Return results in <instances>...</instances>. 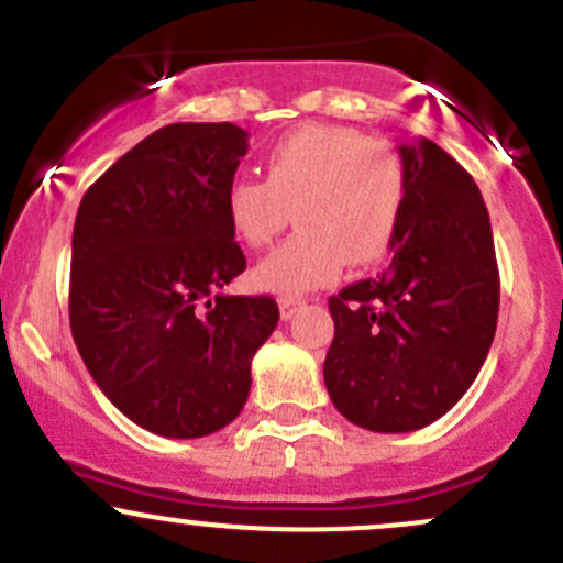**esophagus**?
Segmentation results:
<instances>
[{"instance_id": "obj_1", "label": "esophagus", "mask_w": 563, "mask_h": 563, "mask_svg": "<svg viewBox=\"0 0 563 563\" xmlns=\"http://www.w3.org/2000/svg\"><path fill=\"white\" fill-rule=\"evenodd\" d=\"M305 307V299H296V296H283L280 299V318L283 320H291L296 312Z\"/></svg>"}]
</instances>
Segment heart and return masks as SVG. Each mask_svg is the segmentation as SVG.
Here are the masks:
<instances>
[{
    "mask_svg": "<svg viewBox=\"0 0 563 563\" xmlns=\"http://www.w3.org/2000/svg\"><path fill=\"white\" fill-rule=\"evenodd\" d=\"M267 178L240 173L224 189L227 224L240 243L264 249L291 224L299 232L251 272L258 291L299 296L331 286L350 264L393 251L409 178L385 139L347 125H301L267 152Z\"/></svg>",
    "mask_w": 563,
    "mask_h": 563,
    "instance_id": "heart-1",
    "label": "heart"
}]
</instances>
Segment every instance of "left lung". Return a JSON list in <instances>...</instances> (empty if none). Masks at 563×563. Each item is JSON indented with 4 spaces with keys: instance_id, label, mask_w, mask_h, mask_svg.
<instances>
[{
    "instance_id": "obj_1",
    "label": "left lung",
    "mask_w": 563,
    "mask_h": 563,
    "mask_svg": "<svg viewBox=\"0 0 563 563\" xmlns=\"http://www.w3.org/2000/svg\"><path fill=\"white\" fill-rule=\"evenodd\" d=\"M409 195L382 275L329 299L323 379L357 428L411 432L443 417L489 355L499 269L473 176L438 144L400 146Z\"/></svg>"
}]
</instances>
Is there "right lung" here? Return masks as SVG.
<instances>
[{"label":"right lung","mask_w":563,"mask_h":563,"mask_svg":"<svg viewBox=\"0 0 563 563\" xmlns=\"http://www.w3.org/2000/svg\"><path fill=\"white\" fill-rule=\"evenodd\" d=\"M249 133L173 122L85 191L71 238L69 323L103 395L139 428L202 438L230 424L275 331L272 296H227L245 269L224 189Z\"/></svg>","instance_id":"add662e5"}]
</instances>
